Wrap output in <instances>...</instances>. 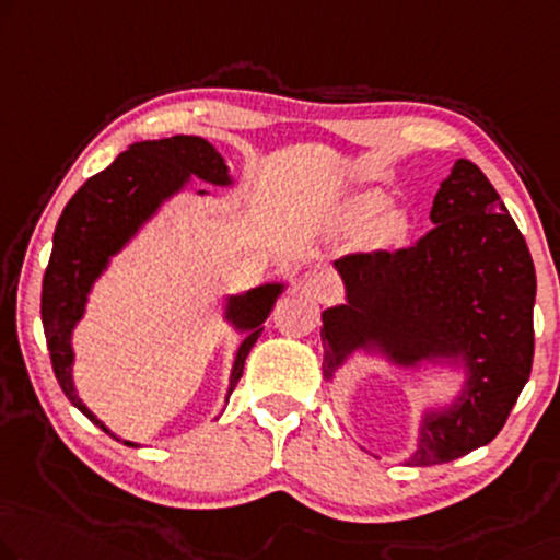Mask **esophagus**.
I'll return each mask as SVG.
<instances>
[{
    "instance_id": "1",
    "label": "esophagus",
    "mask_w": 560,
    "mask_h": 560,
    "mask_svg": "<svg viewBox=\"0 0 560 560\" xmlns=\"http://www.w3.org/2000/svg\"><path fill=\"white\" fill-rule=\"evenodd\" d=\"M302 287L308 291V294H314L316 299H327L334 291V281L324 271H308V273H304Z\"/></svg>"
}]
</instances>
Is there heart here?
<instances>
[{
  "mask_svg": "<svg viewBox=\"0 0 560 560\" xmlns=\"http://www.w3.org/2000/svg\"><path fill=\"white\" fill-rule=\"evenodd\" d=\"M382 203H385V198H382L380 194H362L352 200L349 213H352L354 221H364V219H370V215L377 211ZM402 233H405V219L397 211L382 213L372 226V236L377 244H395V241L402 238Z\"/></svg>",
  "mask_w": 560,
  "mask_h": 560,
  "instance_id": "heart-1",
  "label": "heart"
}]
</instances>
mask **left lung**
I'll return each mask as SVG.
<instances>
[{"mask_svg":"<svg viewBox=\"0 0 560 560\" xmlns=\"http://www.w3.org/2000/svg\"><path fill=\"white\" fill-rule=\"evenodd\" d=\"M430 221L410 248L339 258L347 304L322 314L324 380L354 349H377L399 366L463 362L460 397L422 417L407 460L417 467L488 445L533 366L536 269L486 173L460 158L440 183Z\"/></svg>","mask_w":560,"mask_h":560,"instance_id":"obj_1","label":"left lung"}]
</instances>
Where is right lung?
<instances>
[{
	"mask_svg": "<svg viewBox=\"0 0 560 560\" xmlns=\"http://www.w3.org/2000/svg\"><path fill=\"white\" fill-rule=\"evenodd\" d=\"M190 175L213 183V186H231L226 163L203 138L173 136L130 145L105 171L85 180V186L65 206L55 229L52 256H49L45 279H42V327H45L57 382L67 399L90 422H95L100 430L130 447L138 445L113 435L74 392L72 329L85 314L90 289L110 261V256L118 254L136 236L138 229L161 208L163 200H168L186 186ZM281 289V283H266V287L229 299L226 319L246 331V339L241 341L236 362H233L226 402L244 374L246 357L256 339L261 337V324L269 316Z\"/></svg>",
	"mask_w": 560,
	"mask_h": 560,
	"instance_id": "obj_1",
	"label": "right lung"
}]
</instances>
